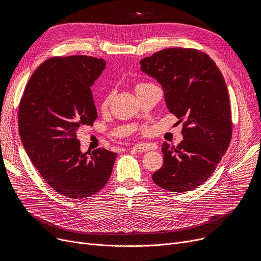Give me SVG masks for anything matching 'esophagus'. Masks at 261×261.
<instances>
[{"mask_svg": "<svg viewBox=\"0 0 261 261\" xmlns=\"http://www.w3.org/2000/svg\"><path fill=\"white\" fill-rule=\"evenodd\" d=\"M131 149H133L136 152H146V151H148V150H154L155 147L151 146V145H148V144H139V145L132 146Z\"/></svg>", "mask_w": 261, "mask_h": 261, "instance_id": "34e87169", "label": "esophagus"}]
</instances>
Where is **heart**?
<instances>
[{
  "mask_svg": "<svg viewBox=\"0 0 261 261\" xmlns=\"http://www.w3.org/2000/svg\"><path fill=\"white\" fill-rule=\"evenodd\" d=\"M141 85H147V84H140V85H138V86H141ZM109 100H110V95H108L107 97L105 98V100H103V106H107L108 105V102H109Z\"/></svg>",
  "mask_w": 261,
  "mask_h": 261,
  "instance_id": "heart-1",
  "label": "heart"
}]
</instances>
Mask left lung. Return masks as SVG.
<instances>
[{"label":"left lung","mask_w":261,"mask_h":261,"mask_svg":"<svg viewBox=\"0 0 261 261\" xmlns=\"http://www.w3.org/2000/svg\"><path fill=\"white\" fill-rule=\"evenodd\" d=\"M140 66L161 85L169 112L184 121L181 144L163 143L164 164L152 180L173 193L195 189L208 180L231 140L225 80L208 55L194 48L162 49Z\"/></svg>","instance_id":"obj_1"}]
</instances>
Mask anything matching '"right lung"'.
<instances>
[{"label":"right lung","mask_w":261,"mask_h":261,"mask_svg":"<svg viewBox=\"0 0 261 261\" xmlns=\"http://www.w3.org/2000/svg\"><path fill=\"white\" fill-rule=\"evenodd\" d=\"M106 61L88 56L50 58L27 82L19 107V132L25 151L45 182L64 197L82 199L107 184L117 153L81 152V126L97 117L91 87Z\"/></svg>","instance_id":"add662e5"}]
</instances>
